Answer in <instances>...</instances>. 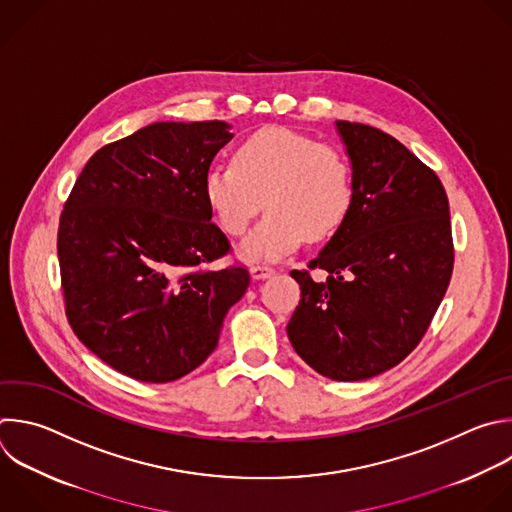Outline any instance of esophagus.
<instances>
[{
	"label": "esophagus",
	"mask_w": 512,
	"mask_h": 512,
	"mask_svg": "<svg viewBox=\"0 0 512 512\" xmlns=\"http://www.w3.org/2000/svg\"><path fill=\"white\" fill-rule=\"evenodd\" d=\"M275 275V269L269 267V265H263V263H255L251 267V277L253 279H267V277H273Z\"/></svg>",
	"instance_id": "34e87169"
}]
</instances>
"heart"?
<instances>
[{"mask_svg": "<svg viewBox=\"0 0 512 512\" xmlns=\"http://www.w3.org/2000/svg\"><path fill=\"white\" fill-rule=\"evenodd\" d=\"M203 191L217 223L233 237L247 231L265 201L269 211L243 243V253L275 261L303 239L329 237L346 221L354 203V170L337 146L269 126L249 134L233 162L211 164Z\"/></svg>", "mask_w": 512, "mask_h": 512, "instance_id": "obj_1", "label": "heart"}]
</instances>
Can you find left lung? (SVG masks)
<instances>
[{
    "instance_id": "8db88e82",
    "label": "left lung",
    "mask_w": 512,
    "mask_h": 512,
    "mask_svg": "<svg viewBox=\"0 0 512 512\" xmlns=\"http://www.w3.org/2000/svg\"><path fill=\"white\" fill-rule=\"evenodd\" d=\"M354 170V203L329 243L293 269L301 287L287 335L317 374L356 382L398 366L424 337L452 277L446 191L394 136L337 120ZM321 268L325 280L310 271Z\"/></svg>"
}]
</instances>
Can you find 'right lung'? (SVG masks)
Listing matches in <instances>:
<instances>
[{"label": "right lung", "mask_w": 512, "mask_h": 512, "mask_svg": "<svg viewBox=\"0 0 512 512\" xmlns=\"http://www.w3.org/2000/svg\"><path fill=\"white\" fill-rule=\"evenodd\" d=\"M233 138L229 124L154 122L96 150L58 227L66 317L116 372L166 384L217 348L223 319L249 287L211 223L203 181Z\"/></svg>", "instance_id": "obj_1"}]
</instances>
